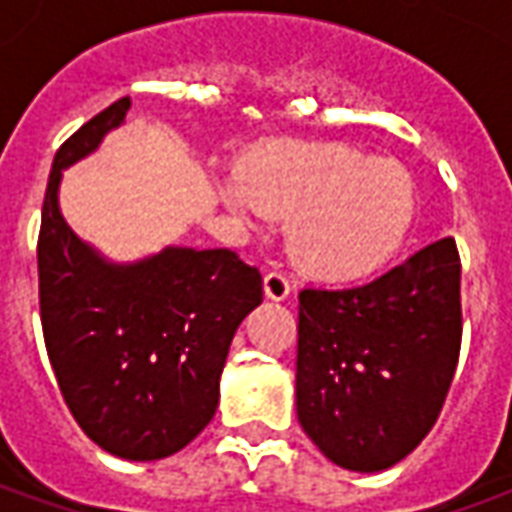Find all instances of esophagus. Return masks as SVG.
<instances>
[{"instance_id":"esophagus-1","label":"esophagus","mask_w":512,"mask_h":512,"mask_svg":"<svg viewBox=\"0 0 512 512\" xmlns=\"http://www.w3.org/2000/svg\"><path fill=\"white\" fill-rule=\"evenodd\" d=\"M263 290H266V299L285 301L290 296V282L279 271H268L263 277Z\"/></svg>"}]
</instances>
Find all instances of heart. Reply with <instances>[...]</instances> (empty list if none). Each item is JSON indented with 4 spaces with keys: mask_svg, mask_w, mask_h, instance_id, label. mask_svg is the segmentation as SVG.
Masks as SVG:
<instances>
[{
    "mask_svg": "<svg viewBox=\"0 0 512 512\" xmlns=\"http://www.w3.org/2000/svg\"><path fill=\"white\" fill-rule=\"evenodd\" d=\"M219 197L241 219L290 222L293 260L329 282L376 277L400 255L417 216L406 169L348 145L249 153L238 175L219 180Z\"/></svg>",
    "mask_w": 512,
    "mask_h": 512,
    "instance_id": "b5f03b06",
    "label": "heart"
}]
</instances>
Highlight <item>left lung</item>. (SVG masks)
Here are the masks:
<instances>
[{
    "instance_id": "left-lung-1",
    "label": "left lung",
    "mask_w": 512,
    "mask_h": 512,
    "mask_svg": "<svg viewBox=\"0 0 512 512\" xmlns=\"http://www.w3.org/2000/svg\"><path fill=\"white\" fill-rule=\"evenodd\" d=\"M461 257L452 238L359 288L299 293L296 414L351 472H384L428 436L461 354Z\"/></svg>"
}]
</instances>
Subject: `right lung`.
<instances>
[{
    "label": "right lung",
    "mask_w": 512,
    "mask_h": 512,
    "mask_svg": "<svg viewBox=\"0 0 512 512\" xmlns=\"http://www.w3.org/2000/svg\"><path fill=\"white\" fill-rule=\"evenodd\" d=\"M106 106L57 150L38 238L40 321L79 428L126 461H158L200 436L219 406L235 329L263 301L260 271L230 249L167 246L112 263L60 211L62 169L126 123Z\"/></svg>",
    "instance_id": "1"
}]
</instances>
